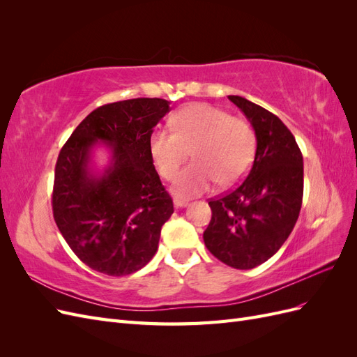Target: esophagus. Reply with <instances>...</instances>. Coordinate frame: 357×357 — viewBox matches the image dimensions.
<instances>
[{
	"label": "esophagus",
	"mask_w": 357,
	"mask_h": 357,
	"mask_svg": "<svg viewBox=\"0 0 357 357\" xmlns=\"http://www.w3.org/2000/svg\"><path fill=\"white\" fill-rule=\"evenodd\" d=\"M174 205L177 208H185V207H188L189 205V201H186V199H174Z\"/></svg>",
	"instance_id": "1"
}]
</instances>
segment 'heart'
<instances>
[{"label":"heart","instance_id":"obj_1","mask_svg":"<svg viewBox=\"0 0 357 357\" xmlns=\"http://www.w3.org/2000/svg\"><path fill=\"white\" fill-rule=\"evenodd\" d=\"M171 128L150 135L149 150L159 174L172 180L192 150L195 160L172 185L180 199L202 195L215 180L231 186L250 168L256 152L253 128L210 104H192L171 117Z\"/></svg>","mask_w":357,"mask_h":357}]
</instances>
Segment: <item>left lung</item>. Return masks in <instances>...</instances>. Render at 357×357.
Returning <instances> with one entry per match:
<instances>
[{
	"label": "left lung",
	"instance_id": "1",
	"mask_svg": "<svg viewBox=\"0 0 357 357\" xmlns=\"http://www.w3.org/2000/svg\"><path fill=\"white\" fill-rule=\"evenodd\" d=\"M256 135L253 165L240 186L211 199V220L204 232L210 253L236 269H252L284 244L302 205L304 160L287 126L271 112L229 95Z\"/></svg>",
	"mask_w": 357,
	"mask_h": 357
}]
</instances>
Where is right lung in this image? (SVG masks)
I'll return each mask as SVG.
<instances>
[{
	"instance_id": "obj_1",
	"label": "right lung",
	"mask_w": 357,
	"mask_h": 357,
	"mask_svg": "<svg viewBox=\"0 0 357 357\" xmlns=\"http://www.w3.org/2000/svg\"><path fill=\"white\" fill-rule=\"evenodd\" d=\"M169 112L160 98L105 104L74 129L55 168L53 218L71 250L95 271L122 277L150 262L160 228L174 213L149 150L153 128ZM109 150L100 172L93 149Z\"/></svg>"
}]
</instances>
